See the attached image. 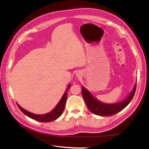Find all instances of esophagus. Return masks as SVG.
<instances>
[{
  "mask_svg": "<svg viewBox=\"0 0 149 149\" xmlns=\"http://www.w3.org/2000/svg\"><path fill=\"white\" fill-rule=\"evenodd\" d=\"M77 77H80V76H81V75H80V74H79V73H78V74H77Z\"/></svg>",
  "mask_w": 149,
  "mask_h": 149,
  "instance_id": "esophagus-1",
  "label": "esophagus"
}]
</instances>
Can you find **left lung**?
Here are the masks:
<instances>
[{
  "instance_id": "left-lung-1",
  "label": "left lung",
  "mask_w": 149,
  "mask_h": 149,
  "mask_svg": "<svg viewBox=\"0 0 149 149\" xmlns=\"http://www.w3.org/2000/svg\"><path fill=\"white\" fill-rule=\"evenodd\" d=\"M136 87V84L134 85L133 89L125 99L113 104L104 103L100 101L84 86H82V95L87 108L91 113L100 116H110L119 113L129 104L135 93Z\"/></svg>"
}]
</instances>
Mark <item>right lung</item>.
<instances>
[{
	"label": "right lung",
	"instance_id": "right-lung-1",
	"mask_svg": "<svg viewBox=\"0 0 149 149\" xmlns=\"http://www.w3.org/2000/svg\"><path fill=\"white\" fill-rule=\"evenodd\" d=\"M71 85L69 83L68 87L65 91L64 95H62V98L60 99V100L58 103V104L56 106V107L54 108V109L52 110V111L49 112L47 113L42 114V115H36V114H34L32 113H30V112L26 111L23 108H22L17 103V104L19 107L22 113H23L24 115L28 116V117L31 118V119H33L37 121L40 122H50L53 121L54 120H56L60 117L62 115V114L64 111L65 106H66V102L67 100V94H68V91L69 88H70Z\"/></svg>",
	"mask_w": 149,
	"mask_h": 149
}]
</instances>
